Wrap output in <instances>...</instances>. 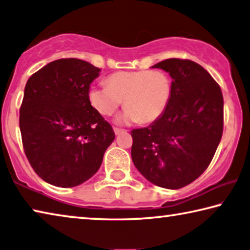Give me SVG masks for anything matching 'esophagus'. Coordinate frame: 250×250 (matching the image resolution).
Wrapping results in <instances>:
<instances>
[{
  "label": "esophagus",
  "instance_id": "1",
  "mask_svg": "<svg viewBox=\"0 0 250 250\" xmlns=\"http://www.w3.org/2000/svg\"><path fill=\"white\" fill-rule=\"evenodd\" d=\"M114 132H115V134H116V135H120V134L124 133L125 130L124 129H121V128H117V127H114Z\"/></svg>",
  "mask_w": 250,
  "mask_h": 250
}]
</instances>
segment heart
Wrapping results in <instances>:
<instances>
[{"mask_svg":"<svg viewBox=\"0 0 250 250\" xmlns=\"http://www.w3.org/2000/svg\"><path fill=\"white\" fill-rule=\"evenodd\" d=\"M108 83L90 87L91 106L104 116L126 108L117 117L120 123H153L167 110L172 96L171 77L163 70L118 71L107 78Z\"/></svg>","mask_w":250,"mask_h":250,"instance_id":"1","label":"heart"}]
</instances>
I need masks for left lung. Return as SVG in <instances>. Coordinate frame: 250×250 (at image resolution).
<instances>
[{
    "mask_svg": "<svg viewBox=\"0 0 250 250\" xmlns=\"http://www.w3.org/2000/svg\"><path fill=\"white\" fill-rule=\"evenodd\" d=\"M153 68L170 74L171 101L159 120L130 132L132 160L149 182L175 190L198 179L212 161L224 130V97L194 61L171 58Z\"/></svg>",
    "mask_w": 250,
    "mask_h": 250,
    "instance_id": "obj_1",
    "label": "left lung"
}]
</instances>
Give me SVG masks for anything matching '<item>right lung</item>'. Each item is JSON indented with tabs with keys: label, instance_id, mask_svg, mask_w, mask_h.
Wrapping results in <instances>:
<instances>
[{
	"label": "right lung",
	"instance_id": "obj_1",
	"mask_svg": "<svg viewBox=\"0 0 250 250\" xmlns=\"http://www.w3.org/2000/svg\"><path fill=\"white\" fill-rule=\"evenodd\" d=\"M101 69L66 58L30 77L20 108L24 153L34 172L52 186L71 188L90 179L115 138L113 127L88 98Z\"/></svg>",
	"mask_w": 250,
	"mask_h": 250
}]
</instances>
